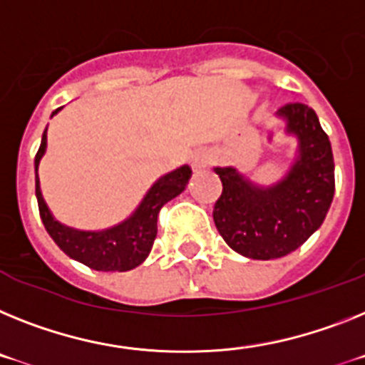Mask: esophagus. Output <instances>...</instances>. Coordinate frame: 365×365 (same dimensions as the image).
Segmentation results:
<instances>
[{
  "label": "esophagus",
  "instance_id": "esophagus-1",
  "mask_svg": "<svg viewBox=\"0 0 365 365\" xmlns=\"http://www.w3.org/2000/svg\"><path fill=\"white\" fill-rule=\"evenodd\" d=\"M210 165V154L204 152V150H198L195 154L191 155V167L195 170H202V168H206Z\"/></svg>",
  "mask_w": 365,
  "mask_h": 365
}]
</instances>
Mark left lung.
I'll use <instances>...</instances> for the list:
<instances>
[{"label":"left lung","instance_id":"left-lung-1","mask_svg":"<svg viewBox=\"0 0 365 365\" xmlns=\"http://www.w3.org/2000/svg\"><path fill=\"white\" fill-rule=\"evenodd\" d=\"M286 131L297 137V158L280 182L256 185L234 167L213 168L222 192L213 220L230 249L252 259L293 252L323 225L334 198V155L329 135L306 103L278 109Z\"/></svg>","mask_w":365,"mask_h":365}]
</instances>
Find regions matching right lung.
I'll use <instances>...</instances> for the list:
<instances>
[{
	"label": "right lung",
	"instance_id": "right-lung-1",
	"mask_svg": "<svg viewBox=\"0 0 365 365\" xmlns=\"http://www.w3.org/2000/svg\"><path fill=\"white\" fill-rule=\"evenodd\" d=\"M59 111L61 107L55 109L51 116ZM46 130L42 133L41 148L35 155V192L41 219L50 237L66 256L78 259L79 263L96 269V271L124 272L135 269L148 258L150 250H152V245L158 235L159 210L187 187L189 178L192 174L191 167L183 165L173 173L159 178L158 182L148 189L139 207L120 225L100 230V232L73 230L70 226L61 225L59 220H55L42 198L41 182H38V163L46 152Z\"/></svg>",
	"mask_w": 365,
	"mask_h": 365
}]
</instances>
